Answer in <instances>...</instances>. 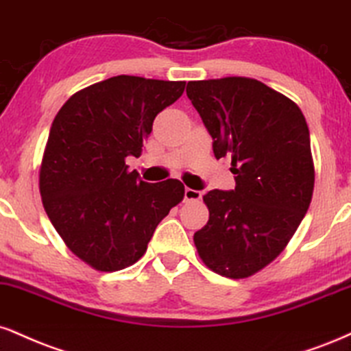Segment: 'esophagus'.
I'll use <instances>...</instances> for the list:
<instances>
[{
  "mask_svg": "<svg viewBox=\"0 0 351 351\" xmlns=\"http://www.w3.org/2000/svg\"><path fill=\"white\" fill-rule=\"evenodd\" d=\"M202 196L201 191L191 188H184V201H199Z\"/></svg>",
  "mask_w": 351,
  "mask_h": 351,
  "instance_id": "34e87169",
  "label": "esophagus"
}]
</instances>
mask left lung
<instances>
[{
    "label": "left lung",
    "instance_id": "obj_1",
    "mask_svg": "<svg viewBox=\"0 0 351 351\" xmlns=\"http://www.w3.org/2000/svg\"><path fill=\"white\" fill-rule=\"evenodd\" d=\"M186 95L216 158L229 155L235 175V189L202 196L209 221L194 245L221 276H252L280 255L309 209L314 163L306 117L296 103L252 78L189 82Z\"/></svg>",
    "mask_w": 351,
    "mask_h": 351
}]
</instances>
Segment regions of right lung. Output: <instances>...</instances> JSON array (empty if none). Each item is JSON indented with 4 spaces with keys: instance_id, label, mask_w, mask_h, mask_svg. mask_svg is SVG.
Returning a JSON list of instances; mask_svg holds the SVG:
<instances>
[{
    "instance_id": "obj_1",
    "label": "right lung",
    "mask_w": 351,
    "mask_h": 351,
    "mask_svg": "<svg viewBox=\"0 0 351 351\" xmlns=\"http://www.w3.org/2000/svg\"><path fill=\"white\" fill-rule=\"evenodd\" d=\"M184 84L119 75L75 93L55 116L40 165L42 202L66 247L95 269L134 265L183 199L181 181L145 183L125 158L141 155L154 119Z\"/></svg>"
}]
</instances>
